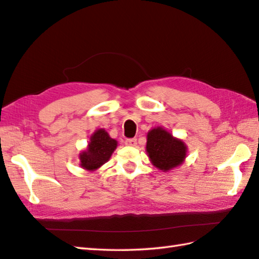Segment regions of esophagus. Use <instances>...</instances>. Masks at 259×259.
I'll use <instances>...</instances> for the list:
<instances>
[{"instance_id":"34e87169","label":"esophagus","mask_w":259,"mask_h":259,"mask_svg":"<svg viewBox=\"0 0 259 259\" xmlns=\"http://www.w3.org/2000/svg\"><path fill=\"white\" fill-rule=\"evenodd\" d=\"M124 144H125L126 146H129V147H136V145H137V139H135V138L126 139V140L124 141Z\"/></svg>"}]
</instances>
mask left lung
I'll list each match as a JSON object with an SVG mask.
<instances>
[{"mask_svg": "<svg viewBox=\"0 0 259 259\" xmlns=\"http://www.w3.org/2000/svg\"><path fill=\"white\" fill-rule=\"evenodd\" d=\"M147 152L153 166L167 171L181 164L186 158L187 148L162 128L149 131L147 136Z\"/></svg>", "mask_w": 259, "mask_h": 259, "instance_id": "8db88e82", "label": "left lung"}]
</instances>
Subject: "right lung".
Returning a JSON list of instances; mask_svg holds the SVG:
<instances>
[{
  "label": "right lung",
  "instance_id": "obj_1",
  "mask_svg": "<svg viewBox=\"0 0 259 259\" xmlns=\"http://www.w3.org/2000/svg\"><path fill=\"white\" fill-rule=\"evenodd\" d=\"M117 148V141L111 139L103 129L97 130L92 135L89 147L80 153V164L87 170H95L107 162Z\"/></svg>",
  "mask_w": 259,
  "mask_h": 259
}]
</instances>
